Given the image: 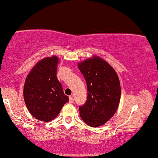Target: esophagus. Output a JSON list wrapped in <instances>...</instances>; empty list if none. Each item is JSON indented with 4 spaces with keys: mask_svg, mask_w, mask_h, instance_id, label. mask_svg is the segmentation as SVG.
<instances>
[{
    "mask_svg": "<svg viewBox=\"0 0 158 158\" xmlns=\"http://www.w3.org/2000/svg\"><path fill=\"white\" fill-rule=\"evenodd\" d=\"M73 102H74L73 98L72 96H70V97H69V102H70V103H73Z\"/></svg>",
    "mask_w": 158,
    "mask_h": 158,
    "instance_id": "esophagus-1",
    "label": "esophagus"
}]
</instances>
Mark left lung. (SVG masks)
Masks as SVG:
<instances>
[{
    "label": "left lung",
    "instance_id": "8db88e82",
    "mask_svg": "<svg viewBox=\"0 0 158 158\" xmlns=\"http://www.w3.org/2000/svg\"><path fill=\"white\" fill-rule=\"evenodd\" d=\"M77 67L88 88V100L79 107L80 115L89 126H101L113 117L120 103L121 89L117 73L97 56L78 63Z\"/></svg>",
    "mask_w": 158,
    "mask_h": 158
}]
</instances>
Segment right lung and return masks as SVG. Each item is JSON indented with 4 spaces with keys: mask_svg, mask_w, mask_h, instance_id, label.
<instances>
[{
    "mask_svg": "<svg viewBox=\"0 0 158 158\" xmlns=\"http://www.w3.org/2000/svg\"><path fill=\"white\" fill-rule=\"evenodd\" d=\"M58 57L43 58L35 64L26 77L23 97L30 113L43 122H49L58 115L69 101L62 85L56 77Z\"/></svg>",
    "mask_w": 158,
    "mask_h": 158,
    "instance_id": "1",
    "label": "right lung"
}]
</instances>
